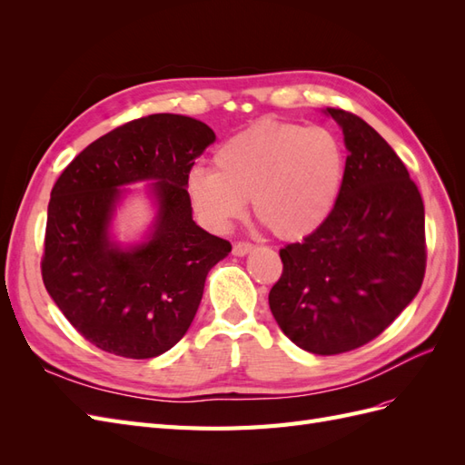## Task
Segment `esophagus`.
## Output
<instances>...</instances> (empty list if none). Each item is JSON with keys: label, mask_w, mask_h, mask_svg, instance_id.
Instances as JSON below:
<instances>
[{"label": "esophagus", "mask_w": 465, "mask_h": 465, "mask_svg": "<svg viewBox=\"0 0 465 465\" xmlns=\"http://www.w3.org/2000/svg\"><path fill=\"white\" fill-rule=\"evenodd\" d=\"M252 250H254V244L246 242V241H238V242H234V246H232V254H234V256H246L248 252H252Z\"/></svg>", "instance_id": "esophagus-1"}]
</instances>
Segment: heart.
Wrapping results in <instances>:
<instances>
[{
	"instance_id": "b5f03b06",
	"label": "heart",
	"mask_w": 465,
	"mask_h": 465,
	"mask_svg": "<svg viewBox=\"0 0 465 465\" xmlns=\"http://www.w3.org/2000/svg\"><path fill=\"white\" fill-rule=\"evenodd\" d=\"M345 151L323 125L262 120L213 153V171L186 176L190 203L203 227L224 232L252 211L277 238L294 241L318 231L340 200Z\"/></svg>"
}]
</instances>
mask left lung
Returning a JSON list of instances; mask_svg holds the SVG:
<instances>
[{
	"label": "left lung",
	"instance_id": "obj_1",
	"mask_svg": "<svg viewBox=\"0 0 465 465\" xmlns=\"http://www.w3.org/2000/svg\"><path fill=\"white\" fill-rule=\"evenodd\" d=\"M341 125L345 176L328 221L279 250L283 273L270 291L279 328L314 355H340L382 333L423 285L425 205L405 164L353 112Z\"/></svg>",
	"mask_w": 465,
	"mask_h": 465
}]
</instances>
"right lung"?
Returning a JSON list of instances; mask_svg holds the SVG:
<instances>
[{"instance_id":"obj_1","label":"right lung","mask_w":465,"mask_h":465,"mask_svg":"<svg viewBox=\"0 0 465 465\" xmlns=\"http://www.w3.org/2000/svg\"><path fill=\"white\" fill-rule=\"evenodd\" d=\"M215 142L213 130L180 114H151L98 137L65 166L48 203L45 287L94 347L153 359L174 347L198 312L205 277L231 242L192 219L186 176ZM157 179L160 219L152 241L124 252L107 241L118 185Z\"/></svg>"}]
</instances>
